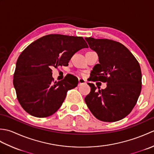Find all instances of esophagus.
Listing matches in <instances>:
<instances>
[{"instance_id": "esophagus-1", "label": "esophagus", "mask_w": 154, "mask_h": 154, "mask_svg": "<svg viewBox=\"0 0 154 154\" xmlns=\"http://www.w3.org/2000/svg\"><path fill=\"white\" fill-rule=\"evenodd\" d=\"M85 83H86L85 80L83 79H79V85H78L79 86V85H81L85 84Z\"/></svg>"}]
</instances>
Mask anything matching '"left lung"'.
I'll list each match as a JSON object with an SVG mask.
<instances>
[{
	"label": "left lung",
	"mask_w": 154,
	"mask_h": 154,
	"mask_svg": "<svg viewBox=\"0 0 154 154\" xmlns=\"http://www.w3.org/2000/svg\"><path fill=\"white\" fill-rule=\"evenodd\" d=\"M91 50L96 51L99 63L91 71V81L106 83V88L97 91L89 83L91 92L85 98L90 111L103 122H116L130 113L142 90L140 64L128 49L108 39L85 38Z\"/></svg>",
	"instance_id": "obj_1"
}]
</instances>
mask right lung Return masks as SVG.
Wrapping results in <instances>:
<instances>
[{"instance_id": "right-lung-1", "label": "right lung", "mask_w": 154, "mask_h": 154, "mask_svg": "<svg viewBox=\"0 0 154 154\" xmlns=\"http://www.w3.org/2000/svg\"><path fill=\"white\" fill-rule=\"evenodd\" d=\"M87 48L82 37L61 34L45 35L29 45L18 59L13 79L23 109L38 118L56 112L67 91L77 86L78 79L70 76L54 81L51 68L67 66L77 51Z\"/></svg>"}]
</instances>
